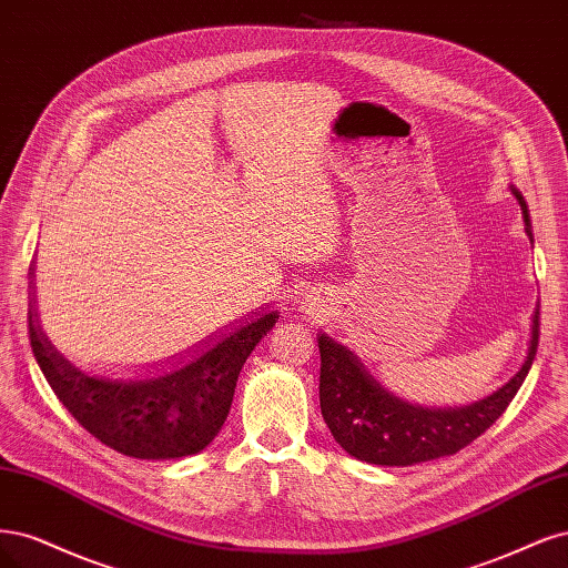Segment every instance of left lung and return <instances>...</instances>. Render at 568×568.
Masks as SVG:
<instances>
[{
	"label": "left lung",
	"mask_w": 568,
	"mask_h": 568,
	"mask_svg": "<svg viewBox=\"0 0 568 568\" xmlns=\"http://www.w3.org/2000/svg\"><path fill=\"white\" fill-rule=\"evenodd\" d=\"M511 193L521 205L526 233L534 237L526 200L517 189ZM538 337L540 311L536 308L528 356L515 377L465 408H423L384 389L354 352L323 333L318 335L323 419L346 453L371 465L408 467L453 455L469 446L507 410L536 358Z\"/></svg>",
	"instance_id": "8db88e82"
}]
</instances>
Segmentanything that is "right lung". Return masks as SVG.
I'll return each mask as SVG.
<instances>
[{
	"label": "right lung",
	"instance_id": "add662e5",
	"mask_svg": "<svg viewBox=\"0 0 568 568\" xmlns=\"http://www.w3.org/2000/svg\"><path fill=\"white\" fill-rule=\"evenodd\" d=\"M276 318L278 311L260 314L216 344L205 342L207 352L168 375L118 382L82 373L49 342L34 292L28 311L32 354L53 394L91 436L139 460H172L210 446L231 410L237 375Z\"/></svg>",
	"mask_w": 568,
	"mask_h": 568
}]
</instances>
